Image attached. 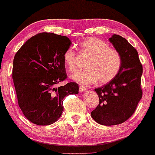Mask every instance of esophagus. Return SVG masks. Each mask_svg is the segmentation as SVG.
Listing matches in <instances>:
<instances>
[{
	"instance_id": "esophagus-1",
	"label": "esophagus",
	"mask_w": 155,
	"mask_h": 155,
	"mask_svg": "<svg viewBox=\"0 0 155 155\" xmlns=\"http://www.w3.org/2000/svg\"><path fill=\"white\" fill-rule=\"evenodd\" d=\"M79 92L80 93H84V92L87 91V88L84 86H80L79 87Z\"/></svg>"
}]
</instances>
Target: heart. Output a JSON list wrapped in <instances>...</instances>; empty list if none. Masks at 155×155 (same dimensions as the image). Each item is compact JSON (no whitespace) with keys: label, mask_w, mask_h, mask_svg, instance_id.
Listing matches in <instances>:
<instances>
[{"label":"heart","mask_w":155,"mask_h":155,"mask_svg":"<svg viewBox=\"0 0 155 155\" xmlns=\"http://www.w3.org/2000/svg\"><path fill=\"white\" fill-rule=\"evenodd\" d=\"M81 51L89 56L85 62L86 68L76 71L71 76L73 80L84 85L98 81L106 84L115 79L122 64L121 55L116 49L110 48L107 42L96 37H89L79 43ZM64 65L71 71L76 67V54L68 48L63 54Z\"/></svg>","instance_id":"obj_1"}]
</instances>
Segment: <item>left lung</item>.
<instances>
[{
	"label": "left lung",
	"mask_w": 155,
	"mask_h": 155,
	"mask_svg": "<svg viewBox=\"0 0 155 155\" xmlns=\"http://www.w3.org/2000/svg\"><path fill=\"white\" fill-rule=\"evenodd\" d=\"M109 41L121 55L122 64L116 77L94 91L99 104L91 113L95 121L104 126L126 121L135 113L142 98L140 87L143 67L136 49L120 35H113Z\"/></svg>",
	"instance_id": "1"
}]
</instances>
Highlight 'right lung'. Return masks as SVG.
I'll return each mask as SVG.
<instances>
[{
    "mask_svg": "<svg viewBox=\"0 0 155 155\" xmlns=\"http://www.w3.org/2000/svg\"><path fill=\"white\" fill-rule=\"evenodd\" d=\"M71 45L67 37L42 32L31 37L15 54L12 79L18 104L33 124H54L63 111L64 97L79 93L76 82L57 86L67 78L63 54Z\"/></svg>",
    "mask_w": 155,
    "mask_h": 155,
    "instance_id": "add662e5",
    "label": "right lung"
}]
</instances>
